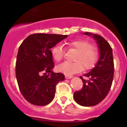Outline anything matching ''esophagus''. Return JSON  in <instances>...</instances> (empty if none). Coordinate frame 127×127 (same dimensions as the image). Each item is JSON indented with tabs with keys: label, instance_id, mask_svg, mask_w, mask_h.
<instances>
[{
	"label": "esophagus",
	"instance_id": "1",
	"mask_svg": "<svg viewBox=\"0 0 127 127\" xmlns=\"http://www.w3.org/2000/svg\"><path fill=\"white\" fill-rule=\"evenodd\" d=\"M65 77L66 79H71V78H72V77H73L72 76H68V75H65Z\"/></svg>",
	"mask_w": 127,
	"mask_h": 127
}]
</instances>
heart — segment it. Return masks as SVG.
<instances>
[{"label": "heart", "mask_w": 127, "mask_h": 127, "mask_svg": "<svg viewBox=\"0 0 127 127\" xmlns=\"http://www.w3.org/2000/svg\"><path fill=\"white\" fill-rule=\"evenodd\" d=\"M67 47L74 49L77 53L74 57L75 62H64L56 67L58 72L65 75L74 74L85 69H90L94 67L98 59V53L92 44L84 39H79L67 43ZM51 55L57 62L61 61L64 56V50L61 45H57L52 48Z\"/></svg>", "instance_id": "obj_1"}]
</instances>
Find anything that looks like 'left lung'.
Returning <instances> with one entry per match:
<instances>
[{"instance_id":"8db88e82","label":"left lung","mask_w":127,"mask_h":127,"mask_svg":"<svg viewBox=\"0 0 127 127\" xmlns=\"http://www.w3.org/2000/svg\"><path fill=\"white\" fill-rule=\"evenodd\" d=\"M95 40L99 52L98 61L89 72L84 76L88 79L80 78L83 83L81 90L74 94L75 101L82 106H94L105 98L109 92L114 76L113 50L106 40L99 35L85 32Z\"/></svg>"}]
</instances>
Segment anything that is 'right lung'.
<instances>
[{
  "mask_svg": "<svg viewBox=\"0 0 127 127\" xmlns=\"http://www.w3.org/2000/svg\"><path fill=\"white\" fill-rule=\"evenodd\" d=\"M67 36L35 33L28 36L19 47L16 76L20 92L29 102L43 106L53 100L56 85L64 80L65 76L53 71L55 64L50 49Z\"/></svg>",
  "mask_w": 127,
  "mask_h": 127,
  "instance_id": "1",
  "label": "right lung"
}]
</instances>
